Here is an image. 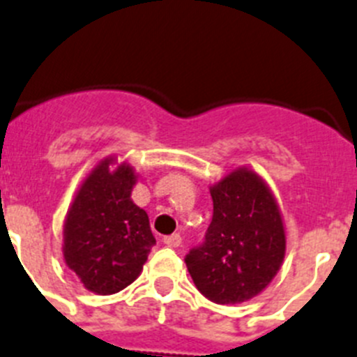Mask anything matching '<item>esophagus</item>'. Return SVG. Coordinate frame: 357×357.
Listing matches in <instances>:
<instances>
[{
  "mask_svg": "<svg viewBox=\"0 0 357 357\" xmlns=\"http://www.w3.org/2000/svg\"><path fill=\"white\" fill-rule=\"evenodd\" d=\"M163 243H165L167 246H171V248H178V246H181V236L179 234L167 236V238L163 239Z\"/></svg>",
  "mask_w": 357,
  "mask_h": 357,
  "instance_id": "1",
  "label": "esophagus"
}]
</instances>
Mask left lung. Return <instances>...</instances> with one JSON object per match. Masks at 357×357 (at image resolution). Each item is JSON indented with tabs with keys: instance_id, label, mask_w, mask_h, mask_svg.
Returning a JSON list of instances; mask_svg holds the SVG:
<instances>
[{
	"instance_id": "8db88e82",
	"label": "left lung",
	"mask_w": 357,
	"mask_h": 357,
	"mask_svg": "<svg viewBox=\"0 0 357 357\" xmlns=\"http://www.w3.org/2000/svg\"><path fill=\"white\" fill-rule=\"evenodd\" d=\"M209 192L213 220L204 243L186 255V268L211 301H250L271 284L285 259L287 234L278 201L245 165L213 183Z\"/></svg>"
}]
</instances>
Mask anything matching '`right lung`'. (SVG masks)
Masks as SVG:
<instances>
[{
	"label": "right lung",
	"mask_w": 357,
	"mask_h": 357,
	"mask_svg": "<svg viewBox=\"0 0 357 357\" xmlns=\"http://www.w3.org/2000/svg\"><path fill=\"white\" fill-rule=\"evenodd\" d=\"M139 174L105 156L79 185L63 225V259L98 296L116 294L139 278L155 245L148 213L132 201Z\"/></svg>",
	"instance_id": "obj_1"
}]
</instances>
